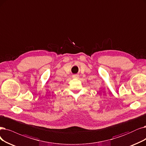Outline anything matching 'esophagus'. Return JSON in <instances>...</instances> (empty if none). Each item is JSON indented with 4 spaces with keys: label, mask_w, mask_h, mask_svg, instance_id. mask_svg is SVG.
Listing matches in <instances>:
<instances>
[{
    "label": "esophagus",
    "mask_w": 146,
    "mask_h": 146,
    "mask_svg": "<svg viewBox=\"0 0 146 146\" xmlns=\"http://www.w3.org/2000/svg\"><path fill=\"white\" fill-rule=\"evenodd\" d=\"M76 78H77V77H76Z\"/></svg>",
    "instance_id": "esophagus-1"
}]
</instances>
